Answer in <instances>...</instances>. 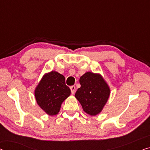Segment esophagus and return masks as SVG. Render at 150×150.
Here are the masks:
<instances>
[{
    "label": "esophagus",
    "mask_w": 150,
    "mask_h": 150,
    "mask_svg": "<svg viewBox=\"0 0 150 150\" xmlns=\"http://www.w3.org/2000/svg\"><path fill=\"white\" fill-rule=\"evenodd\" d=\"M70 89H71V93H72V94H74L75 91V86H71V87H70Z\"/></svg>",
    "instance_id": "esophagus-1"
}]
</instances>
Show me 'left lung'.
Listing matches in <instances>:
<instances>
[{
	"instance_id": "left-lung-1",
	"label": "left lung",
	"mask_w": 150,
	"mask_h": 150,
	"mask_svg": "<svg viewBox=\"0 0 150 150\" xmlns=\"http://www.w3.org/2000/svg\"><path fill=\"white\" fill-rule=\"evenodd\" d=\"M81 87L75 96L81 104L83 110L91 116L102 110L110 96V89L101 75L87 72L79 79Z\"/></svg>"
}]
</instances>
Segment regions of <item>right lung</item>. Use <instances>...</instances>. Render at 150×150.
<instances>
[{"mask_svg":"<svg viewBox=\"0 0 150 150\" xmlns=\"http://www.w3.org/2000/svg\"><path fill=\"white\" fill-rule=\"evenodd\" d=\"M34 94L40 108L53 116L59 113L62 103L70 96L71 89L65 84L64 76L52 71L43 76Z\"/></svg>","mask_w":150,"mask_h":150,"instance_id":"1","label":"right lung"}]
</instances>
